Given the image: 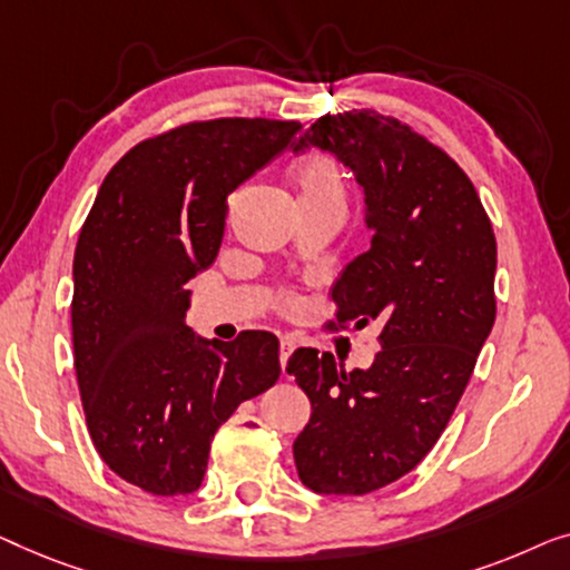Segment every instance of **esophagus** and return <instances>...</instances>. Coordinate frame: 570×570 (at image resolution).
I'll return each mask as SVG.
<instances>
[{
	"instance_id": "34e87169",
	"label": "esophagus",
	"mask_w": 570,
	"mask_h": 570,
	"mask_svg": "<svg viewBox=\"0 0 570 570\" xmlns=\"http://www.w3.org/2000/svg\"><path fill=\"white\" fill-rule=\"evenodd\" d=\"M294 354V343L292 341H282V351H278V362H282V372L286 374V362L288 356Z\"/></svg>"
}]
</instances>
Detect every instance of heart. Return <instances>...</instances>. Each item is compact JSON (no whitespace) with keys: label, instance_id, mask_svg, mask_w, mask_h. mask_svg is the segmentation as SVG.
Masks as SVG:
<instances>
[{"label":"heart","instance_id":"obj_1","mask_svg":"<svg viewBox=\"0 0 570 570\" xmlns=\"http://www.w3.org/2000/svg\"><path fill=\"white\" fill-rule=\"evenodd\" d=\"M292 183L299 208H331L346 212L348 190L338 163L331 155H309L294 167Z\"/></svg>","mask_w":570,"mask_h":570}]
</instances>
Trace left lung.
I'll return each instance as SVG.
<instances>
[{
  "mask_svg": "<svg viewBox=\"0 0 570 570\" xmlns=\"http://www.w3.org/2000/svg\"><path fill=\"white\" fill-rule=\"evenodd\" d=\"M317 147L364 190L372 247L333 286L338 323L382 325L368 368L296 348L286 372L312 415L294 442L315 493L364 495L395 483L442 436L495 320V235L462 167L411 126L374 110L323 116L294 151Z\"/></svg>",
  "mask_w": 570,
  "mask_h": 570,
  "instance_id": "obj_1",
  "label": "left lung"
}]
</instances>
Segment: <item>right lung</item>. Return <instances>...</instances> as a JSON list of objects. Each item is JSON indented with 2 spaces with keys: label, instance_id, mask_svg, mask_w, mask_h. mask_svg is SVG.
Returning <instances> with one entry per match:
<instances>
[{
  "label": "right lung",
  "instance_id": "1",
  "mask_svg": "<svg viewBox=\"0 0 570 570\" xmlns=\"http://www.w3.org/2000/svg\"><path fill=\"white\" fill-rule=\"evenodd\" d=\"M299 128L216 118L136 144L79 232L71 338L87 429L102 462L151 495L198 491L216 429L282 374L274 333L198 338L186 284L219 253L227 196Z\"/></svg>",
  "mask_w": 570,
  "mask_h": 570
}]
</instances>
